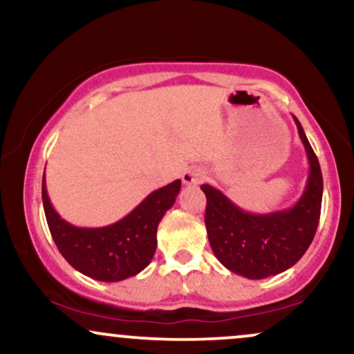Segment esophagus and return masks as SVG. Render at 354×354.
<instances>
[{
    "mask_svg": "<svg viewBox=\"0 0 354 354\" xmlns=\"http://www.w3.org/2000/svg\"><path fill=\"white\" fill-rule=\"evenodd\" d=\"M203 180H205V169L200 168V166H191L183 173V183L188 186L201 185Z\"/></svg>",
    "mask_w": 354,
    "mask_h": 354,
    "instance_id": "obj_1",
    "label": "esophagus"
}]
</instances>
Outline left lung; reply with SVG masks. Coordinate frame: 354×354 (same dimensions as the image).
Listing matches in <instances>:
<instances>
[{"label":"left lung","instance_id":"obj_1","mask_svg":"<svg viewBox=\"0 0 354 354\" xmlns=\"http://www.w3.org/2000/svg\"><path fill=\"white\" fill-rule=\"evenodd\" d=\"M293 118L310 161L306 188L293 208L268 214L248 213L214 186H201L206 194L205 225L211 250L223 266L250 279L279 274L296 265L318 228L323 174L301 123Z\"/></svg>","mask_w":354,"mask_h":354}]
</instances>
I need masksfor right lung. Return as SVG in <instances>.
I'll return each mask as SVG.
<instances>
[{"label":"right lung","instance_id":"right-lung-1","mask_svg":"<svg viewBox=\"0 0 354 354\" xmlns=\"http://www.w3.org/2000/svg\"><path fill=\"white\" fill-rule=\"evenodd\" d=\"M181 181L153 191L123 219L103 228H78L53 208L43 174V206L59 253L80 273L106 283L123 281L143 271L156 251V230L176 201Z\"/></svg>","mask_w":354,"mask_h":354}]
</instances>
